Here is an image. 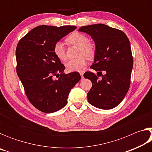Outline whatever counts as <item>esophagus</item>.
<instances>
[{
	"instance_id": "obj_1",
	"label": "esophagus",
	"mask_w": 152,
	"mask_h": 152,
	"mask_svg": "<svg viewBox=\"0 0 152 152\" xmlns=\"http://www.w3.org/2000/svg\"><path fill=\"white\" fill-rule=\"evenodd\" d=\"M80 74L81 78H84V76H83V75H84V72H80Z\"/></svg>"
}]
</instances>
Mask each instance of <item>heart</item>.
Segmentation results:
<instances>
[{
  "label": "heart",
  "instance_id": "1",
  "mask_svg": "<svg viewBox=\"0 0 152 152\" xmlns=\"http://www.w3.org/2000/svg\"><path fill=\"white\" fill-rule=\"evenodd\" d=\"M67 42L72 45H75L79 47L78 56L76 60L68 61L66 64V70L69 72H82L86 65V57L92 59L96 55V47L88 42V38L85 35L80 33H73L66 38ZM53 52L59 60L63 61L66 59V51L64 45L61 42L55 43L53 48Z\"/></svg>",
  "mask_w": 152,
  "mask_h": 152
}]
</instances>
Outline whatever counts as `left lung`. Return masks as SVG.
Returning a JSON list of instances; mask_svg holds the SVG:
<instances>
[{
	"label": "left lung",
	"instance_id": "1",
	"mask_svg": "<svg viewBox=\"0 0 152 152\" xmlns=\"http://www.w3.org/2000/svg\"><path fill=\"white\" fill-rule=\"evenodd\" d=\"M78 31L94 40L96 51L91 68L101 73L98 77L91 72L84 74L92 84L87 94L88 102L101 109H113L123 101L130 86L133 56L129 40L122 31L104 24L83 26Z\"/></svg>",
	"mask_w": 152,
	"mask_h": 152
}]
</instances>
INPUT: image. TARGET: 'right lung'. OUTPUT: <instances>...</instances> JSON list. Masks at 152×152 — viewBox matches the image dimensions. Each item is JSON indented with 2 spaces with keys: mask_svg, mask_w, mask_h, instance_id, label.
Returning a JSON list of instances; mask_svg holds the SVG:
<instances>
[{
  "mask_svg": "<svg viewBox=\"0 0 152 152\" xmlns=\"http://www.w3.org/2000/svg\"><path fill=\"white\" fill-rule=\"evenodd\" d=\"M76 29L70 25H40L18 43L17 75L27 99L40 111L53 113L65 107L71 89L81 78L78 72L64 74L65 66L53 52L55 43ZM53 76L59 78L53 80Z\"/></svg>",
  "mask_w": 152,
  "mask_h": 152,
  "instance_id": "add662e5",
  "label": "right lung"
}]
</instances>
